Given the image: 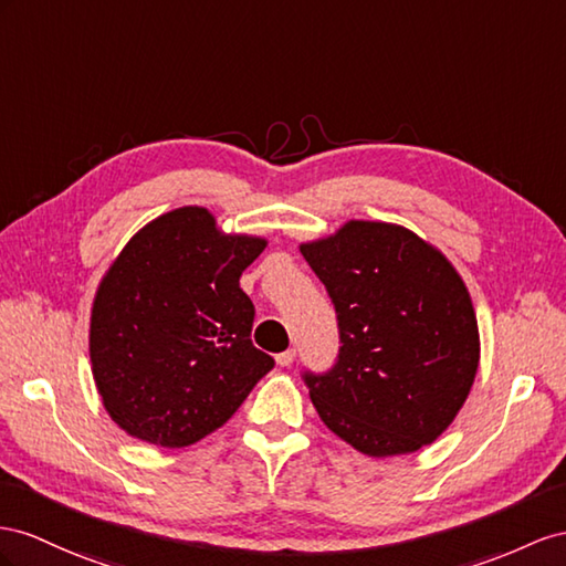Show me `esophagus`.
Instances as JSON below:
<instances>
[{"instance_id": "esophagus-1", "label": "esophagus", "mask_w": 566, "mask_h": 566, "mask_svg": "<svg viewBox=\"0 0 566 566\" xmlns=\"http://www.w3.org/2000/svg\"><path fill=\"white\" fill-rule=\"evenodd\" d=\"M294 358H296V352H294V349H286V352L277 354V366H282V368L292 366V364H294Z\"/></svg>"}]
</instances>
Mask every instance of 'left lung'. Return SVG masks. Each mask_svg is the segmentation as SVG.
I'll return each mask as SVG.
<instances>
[{"label":"left lung","instance_id":"1","mask_svg":"<svg viewBox=\"0 0 566 566\" xmlns=\"http://www.w3.org/2000/svg\"><path fill=\"white\" fill-rule=\"evenodd\" d=\"M339 321V360L306 375L321 421L356 452L413 454L452 426L481 360L467 282L411 229L349 220L303 241Z\"/></svg>","mask_w":566,"mask_h":566}]
</instances>
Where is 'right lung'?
<instances>
[{
    "instance_id": "1",
    "label": "right lung",
    "mask_w": 566,
    "mask_h": 566,
    "mask_svg": "<svg viewBox=\"0 0 566 566\" xmlns=\"http://www.w3.org/2000/svg\"><path fill=\"white\" fill-rule=\"evenodd\" d=\"M265 245L184 206L138 229L112 260L93 298L88 352L97 395L126 434L193 444L272 370L251 342L255 311L239 286Z\"/></svg>"
}]
</instances>
